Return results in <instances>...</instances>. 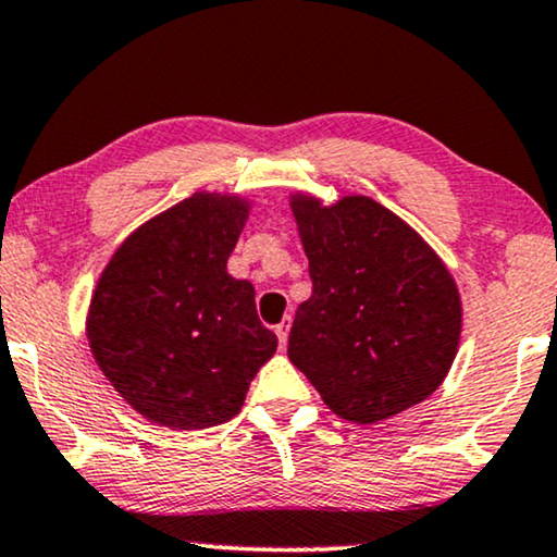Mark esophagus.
Returning <instances> with one entry per match:
<instances>
[{
  "instance_id": "1",
  "label": "esophagus",
  "mask_w": 557,
  "mask_h": 557,
  "mask_svg": "<svg viewBox=\"0 0 557 557\" xmlns=\"http://www.w3.org/2000/svg\"><path fill=\"white\" fill-rule=\"evenodd\" d=\"M288 330H292V320H288V317H286L284 322L276 324V335H278V343L281 345L288 343Z\"/></svg>"
}]
</instances>
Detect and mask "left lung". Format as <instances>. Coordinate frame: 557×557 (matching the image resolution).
<instances>
[{"label":"left lung","mask_w":557,"mask_h":557,"mask_svg":"<svg viewBox=\"0 0 557 557\" xmlns=\"http://www.w3.org/2000/svg\"><path fill=\"white\" fill-rule=\"evenodd\" d=\"M312 296L296 309L288 360L337 417L373 424L443 384L458 350L460 296L443 261L368 197L292 201Z\"/></svg>","instance_id":"1"}]
</instances>
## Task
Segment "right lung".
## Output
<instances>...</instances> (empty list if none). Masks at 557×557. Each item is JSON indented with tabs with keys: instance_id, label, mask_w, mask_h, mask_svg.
Returning a JSON list of instances; mask_svg holds the SVG:
<instances>
[{
	"instance_id": "right-lung-1",
	"label": "right lung",
	"mask_w": 557,
	"mask_h": 557,
	"mask_svg": "<svg viewBox=\"0 0 557 557\" xmlns=\"http://www.w3.org/2000/svg\"><path fill=\"white\" fill-rule=\"evenodd\" d=\"M245 216L240 199L194 194L135 230L99 278L91 352L150 422L207 430L233 420L276 352L256 288L227 273Z\"/></svg>"
}]
</instances>
